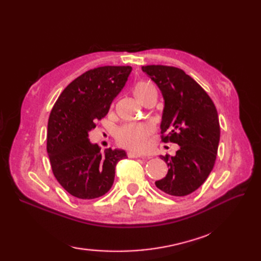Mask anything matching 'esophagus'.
<instances>
[{"mask_svg": "<svg viewBox=\"0 0 261 261\" xmlns=\"http://www.w3.org/2000/svg\"><path fill=\"white\" fill-rule=\"evenodd\" d=\"M128 156H129V158H141V159H149V156L137 154V153H134V152H129V153H128Z\"/></svg>", "mask_w": 261, "mask_h": 261, "instance_id": "1", "label": "esophagus"}]
</instances>
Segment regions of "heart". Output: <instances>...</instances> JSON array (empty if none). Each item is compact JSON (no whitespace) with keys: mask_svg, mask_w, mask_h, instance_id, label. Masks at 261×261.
<instances>
[{"mask_svg":"<svg viewBox=\"0 0 261 261\" xmlns=\"http://www.w3.org/2000/svg\"><path fill=\"white\" fill-rule=\"evenodd\" d=\"M152 92H155L153 87L144 81L136 83L133 89L134 96L139 102L143 101ZM150 132H151V126L150 125L127 124L117 130L116 139L117 143L126 149L130 150V151L139 152L146 148Z\"/></svg>","mask_w":261,"mask_h":261,"instance_id":"b5f03b06","label":"heart"}]
</instances>
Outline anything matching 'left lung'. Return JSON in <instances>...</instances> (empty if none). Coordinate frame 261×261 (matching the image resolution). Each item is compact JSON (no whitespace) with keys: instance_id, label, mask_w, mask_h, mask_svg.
<instances>
[{"instance_id":"left-lung-1","label":"left lung","mask_w":261,"mask_h":261,"mask_svg":"<svg viewBox=\"0 0 261 261\" xmlns=\"http://www.w3.org/2000/svg\"><path fill=\"white\" fill-rule=\"evenodd\" d=\"M164 99L163 143L179 146L175 155H161L168 174L155 186L171 196H186L207 179L216 162L220 140L218 112L208 93L183 69L165 65L141 67Z\"/></svg>"}]
</instances>
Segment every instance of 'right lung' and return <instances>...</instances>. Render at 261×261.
Wrapping results in <instances>:
<instances>
[{
    "mask_svg": "<svg viewBox=\"0 0 261 261\" xmlns=\"http://www.w3.org/2000/svg\"><path fill=\"white\" fill-rule=\"evenodd\" d=\"M132 72L130 66H101L87 70L60 94L48 122L46 151L61 186L76 198L88 200L112 187L117 162L124 150L100 152L88 133L105 117Z\"/></svg>",
    "mask_w": 261,
    "mask_h": 261,
    "instance_id": "add662e5",
    "label": "right lung"
}]
</instances>
